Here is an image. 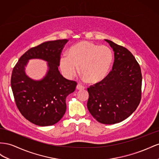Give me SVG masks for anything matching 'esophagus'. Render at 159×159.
I'll use <instances>...</instances> for the list:
<instances>
[{"mask_svg": "<svg viewBox=\"0 0 159 159\" xmlns=\"http://www.w3.org/2000/svg\"><path fill=\"white\" fill-rule=\"evenodd\" d=\"M76 89L78 90H82V89H84V87H83V86H82L80 84H78L76 85Z\"/></svg>", "mask_w": 159, "mask_h": 159, "instance_id": "1", "label": "esophagus"}]
</instances>
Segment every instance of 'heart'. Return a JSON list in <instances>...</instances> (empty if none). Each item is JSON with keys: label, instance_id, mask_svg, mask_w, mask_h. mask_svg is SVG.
<instances>
[{"label": "heart", "instance_id": "heart-1", "mask_svg": "<svg viewBox=\"0 0 159 159\" xmlns=\"http://www.w3.org/2000/svg\"><path fill=\"white\" fill-rule=\"evenodd\" d=\"M113 59L111 49L106 45L82 41L72 46L68 55L61 58V70L67 78H71L78 71L90 83L96 84L106 78Z\"/></svg>", "mask_w": 159, "mask_h": 159}]
</instances>
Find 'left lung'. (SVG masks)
Here are the masks:
<instances>
[{"instance_id":"1","label":"left lung","mask_w":159,"mask_h":159,"mask_svg":"<svg viewBox=\"0 0 159 159\" xmlns=\"http://www.w3.org/2000/svg\"><path fill=\"white\" fill-rule=\"evenodd\" d=\"M114 51L112 70L106 78L87 89V108L102 124L119 123L137 109L141 100L140 65L127 48L105 39Z\"/></svg>"}]
</instances>
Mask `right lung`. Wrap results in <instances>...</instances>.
<instances>
[{"label":"right lung","instance_id":"add662e5","mask_svg":"<svg viewBox=\"0 0 159 159\" xmlns=\"http://www.w3.org/2000/svg\"><path fill=\"white\" fill-rule=\"evenodd\" d=\"M67 39L47 41L28 50L13 68L11 84L18 109L26 119L36 125H53L66 109V98L73 93L77 83L63 77L58 67ZM32 58L48 62L49 70L40 81L26 76L24 66Z\"/></svg>","mask_w":159,"mask_h":159}]
</instances>
